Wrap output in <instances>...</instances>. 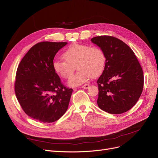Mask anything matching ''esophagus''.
Returning <instances> with one entry per match:
<instances>
[{
    "mask_svg": "<svg viewBox=\"0 0 158 158\" xmlns=\"http://www.w3.org/2000/svg\"><path fill=\"white\" fill-rule=\"evenodd\" d=\"M89 84H84V85H82V88H84V89H87V88H89Z\"/></svg>",
    "mask_w": 158,
    "mask_h": 158,
    "instance_id": "obj_1",
    "label": "esophagus"
}]
</instances>
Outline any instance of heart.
<instances>
[{"mask_svg": "<svg viewBox=\"0 0 158 158\" xmlns=\"http://www.w3.org/2000/svg\"><path fill=\"white\" fill-rule=\"evenodd\" d=\"M63 57L64 60H53L52 69L60 77L68 79L73 74L76 66L78 72L68 82L72 87L82 85L92 76H99L106 63V56L101 48L85 44H72L63 52Z\"/></svg>", "mask_w": 158, "mask_h": 158, "instance_id": "1", "label": "heart"}]
</instances>
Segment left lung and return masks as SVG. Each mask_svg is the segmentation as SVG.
<instances>
[{
  "instance_id": "8db88e82",
  "label": "left lung",
  "mask_w": 158,
  "mask_h": 158,
  "mask_svg": "<svg viewBox=\"0 0 158 158\" xmlns=\"http://www.w3.org/2000/svg\"><path fill=\"white\" fill-rule=\"evenodd\" d=\"M91 41L106 56V66L97 81L99 107L111 114L127 112L138 102L144 86L142 69L135 52L113 36L94 37Z\"/></svg>"
}]
</instances>
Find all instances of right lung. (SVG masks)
Listing matches in <instances>:
<instances>
[{
    "label": "right lung",
    "mask_w": 158,
    "mask_h": 158,
    "mask_svg": "<svg viewBox=\"0 0 158 158\" xmlns=\"http://www.w3.org/2000/svg\"><path fill=\"white\" fill-rule=\"evenodd\" d=\"M66 42H40L19 64L14 84L18 102L28 116L43 123L58 120L66 111L73 89L61 82L52 69L54 57Z\"/></svg>",
    "instance_id": "add662e5"
}]
</instances>
